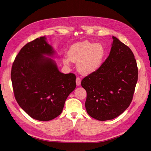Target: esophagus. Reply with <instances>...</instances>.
<instances>
[{"label":"esophagus","instance_id":"1","mask_svg":"<svg viewBox=\"0 0 151 151\" xmlns=\"http://www.w3.org/2000/svg\"><path fill=\"white\" fill-rule=\"evenodd\" d=\"M81 78H79V77L76 78V85H77L78 86H80V85H81Z\"/></svg>","mask_w":151,"mask_h":151}]
</instances>
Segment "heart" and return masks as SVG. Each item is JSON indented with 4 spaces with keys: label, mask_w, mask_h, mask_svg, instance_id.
<instances>
[{
    "label": "heart",
    "mask_w": 151,
    "mask_h": 151,
    "mask_svg": "<svg viewBox=\"0 0 151 151\" xmlns=\"http://www.w3.org/2000/svg\"><path fill=\"white\" fill-rule=\"evenodd\" d=\"M105 55L106 50L102 45L86 41L73 45L68 50V56L64 57L63 62L67 65L71 61L78 63L79 72L88 75L101 67Z\"/></svg>",
    "instance_id": "b5f03b06"
}]
</instances>
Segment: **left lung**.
Listing matches in <instances>:
<instances>
[{"mask_svg":"<svg viewBox=\"0 0 151 151\" xmlns=\"http://www.w3.org/2000/svg\"><path fill=\"white\" fill-rule=\"evenodd\" d=\"M109 56L98 70L81 81L87 91L85 106L91 117L113 119L129 106L138 79V68L129 47L113 36Z\"/></svg>","mask_w":151,"mask_h":151,"instance_id":"1","label":"left lung"}]
</instances>
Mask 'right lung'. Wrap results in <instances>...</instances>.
Segmentation results:
<instances>
[{
    "label": "right lung",
    "mask_w": 151,
    "mask_h": 151,
    "mask_svg": "<svg viewBox=\"0 0 151 151\" xmlns=\"http://www.w3.org/2000/svg\"><path fill=\"white\" fill-rule=\"evenodd\" d=\"M55 51L40 37L20 50L12 66L11 78L15 98L32 118L49 121L63 111L67 97L76 88V76L58 70L52 58Z\"/></svg>",
    "instance_id": "obj_1"
}]
</instances>
